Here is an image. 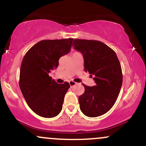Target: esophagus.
<instances>
[{
	"instance_id": "esophagus-1",
	"label": "esophagus",
	"mask_w": 146,
	"mask_h": 146,
	"mask_svg": "<svg viewBox=\"0 0 146 146\" xmlns=\"http://www.w3.org/2000/svg\"><path fill=\"white\" fill-rule=\"evenodd\" d=\"M69 84H70V86H71V87H72V86L76 85V83L74 82V81H69Z\"/></svg>"
}]
</instances>
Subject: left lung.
I'll list each match as a JSON object with an SVG mask.
<instances>
[{
  "label": "left lung",
  "mask_w": 146,
  "mask_h": 146,
  "mask_svg": "<svg viewBox=\"0 0 146 146\" xmlns=\"http://www.w3.org/2000/svg\"><path fill=\"white\" fill-rule=\"evenodd\" d=\"M72 46L84 56V70L93 76L96 85L83 84L85 92L79 97L80 109L88 117H98L113 107L121 88L123 74L115 51L97 40L75 39Z\"/></svg>",
  "instance_id": "obj_1"
}]
</instances>
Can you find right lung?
<instances>
[{"label":"right lung","instance_id":"add662e5","mask_svg":"<svg viewBox=\"0 0 146 146\" xmlns=\"http://www.w3.org/2000/svg\"><path fill=\"white\" fill-rule=\"evenodd\" d=\"M73 38L44 40L27 51L20 68L19 87L31 110L38 115L53 117L62 110L68 82L58 84L48 73L57 68L59 58L71 50Z\"/></svg>","mask_w":146,"mask_h":146}]
</instances>
